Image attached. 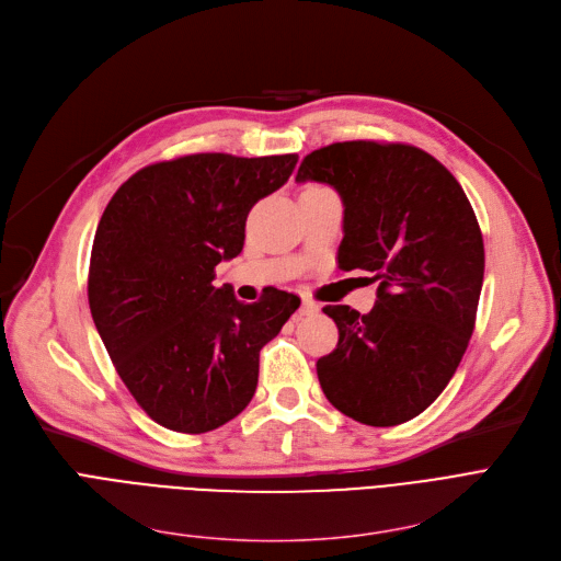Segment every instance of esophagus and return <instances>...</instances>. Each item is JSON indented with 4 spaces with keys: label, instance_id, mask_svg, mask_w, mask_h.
Listing matches in <instances>:
<instances>
[{
    "label": "esophagus",
    "instance_id": "34e87169",
    "mask_svg": "<svg viewBox=\"0 0 561 561\" xmlns=\"http://www.w3.org/2000/svg\"><path fill=\"white\" fill-rule=\"evenodd\" d=\"M317 310H319V304H317V301H312V299H308V297L301 299V314H314Z\"/></svg>",
    "mask_w": 561,
    "mask_h": 561
}]
</instances>
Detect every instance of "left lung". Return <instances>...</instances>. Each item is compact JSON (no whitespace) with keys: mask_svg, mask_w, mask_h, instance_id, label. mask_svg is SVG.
I'll list each match as a JSON object with an SVG mask.
<instances>
[{"mask_svg":"<svg viewBox=\"0 0 561 561\" xmlns=\"http://www.w3.org/2000/svg\"><path fill=\"white\" fill-rule=\"evenodd\" d=\"M344 205L342 272L379 280L367 314L327 306L337 346L317 360L329 402L369 426L420 415L466 354L484 283V239L461 184L415 146L344 141L304 157L297 182Z\"/></svg>","mask_w":561,"mask_h":561,"instance_id":"1","label":"left lung"}]
</instances>
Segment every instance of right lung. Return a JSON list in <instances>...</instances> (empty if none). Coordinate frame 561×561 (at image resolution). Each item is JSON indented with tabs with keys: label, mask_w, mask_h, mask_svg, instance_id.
I'll use <instances>...</instances> for the list:
<instances>
[{
	"label": "right lung",
	"mask_w": 561,
	"mask_h": 561,
	"mask_svg": "<svg viewBox=\"0 0 561 561\" xmlns=\"http://www.w3.org/2000/svg\"><path fill=\"white\" fill-rule=\"evenodd\" d=\"M297 154H184L137 171L98 224L89 306L118 377L167 430L205 434L253 399L260 350L301 304L270 289L255 304L215 287V266L244 249L251 207Z\"/></svg>",
	"instance_id": "obj_1"
}]
</instances>
